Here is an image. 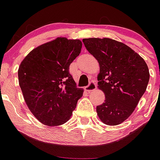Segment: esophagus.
<instances>
[{
	"label": "esophagus",
	"mask_w": 160,
	"mask_h": 160,
	"mask_svg": "<svg viewBox=\"0 0 160 160\" xmlns=\"http://www.w3.org/2000/svg\"><path fill=\"white\" fill-rule=\"evenodd\" d=\"M96 89H97V85H96V83H95L94 81H91L89 83V85L85 88V90L88 92H89V93L91 91H93V90H95Z\"/></svg>",
	"instance_id": "esophagus-1"
}]
</instances>
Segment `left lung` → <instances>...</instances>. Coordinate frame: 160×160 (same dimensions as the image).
Masks as SVG:
<instances>
[{"label": "left lung", "mask_w": 160, "mask_h": 160, "mask_svg": "<svg viewBox=\"0 0 160 160\" xmlns=\"http://www.w3.org/2000/svg\"><path fill=\"white\" fill-rule=\"evenodd\" d=\"M86 49L100 66L98 88L105 100L97 106L100 120L108 125L125 122L135 111L149 80L143 58L121 42L109 38H83Z\"/></svg>", "instance_id": "obj_1"}]
</instances>
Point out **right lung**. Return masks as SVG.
I'll return each mask as SVG.
<instances>
[{"label": "right lung", "mask_w": 160, "mask_h": 160, "mask_svg": "<svg viewBox=\"0 0 160 160\" xmlns=\"http://www.w3.org/2000/svg\"><path fill=\"white\" fill-rule=\"evenodd\" d=\"M82 42L58 37L35 48L19 66L18 82L25 103L41 123L57 126L70 120L83 90L69 72Z\"/></svg>", "instance_id": "right-lung-1"}]
</instances>
